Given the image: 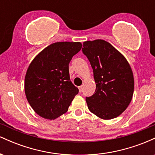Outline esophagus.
<instances>
[{
    "instance_id": "1",
    "label": "esophagus",
    "mask_w": 155,
    "mask_h": 155,
    "mask_svg": "<svg viewBox=\"0 0 155 155\" xmlns=\"http://www.w3.org/2000/svg\"><path fill=\"white\" fill-rule=\"evenodd\" d=\"M79 92H81V91H82V86L79 87Z\"/></svg>"
}]
</instances>
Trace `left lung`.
<instances>
[{
  "instance_id": "left-lung-1",
  "label": "left lung",
  "mask_w": 155,
  "mask_h": 155,
  "mask_svg": "<svg viewBox=\"0 0 155 155\" xmlns=\"http://www.w3.org/2000/svg\"><path fill=\"white\" fill-rule=\"evenodd\" d=\"M83 53L93 69L95 93L86 97L88 108L102 120L120 116L132 100L134 78L126 58L101 39L83 43Z\"/></svg>"
}]
</instances>
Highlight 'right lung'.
<instances>
[{
    "label": "right lung",
    "mask_w": 155,
    "mask_h": 155,
    "mask_svg": "<svg viewBox=\"0 0 155 155\" xmlns=\"http://www.w3.org/2000/svg\"><path fill=\"white\" fill-rule=\"evenodd\" d=\"M80 42L51 44L32 60L25 78V92L39 116L54 120L68 110L79 92L69 75V63L81 50Z\"/></svg>",
    "instance_id": "1"
}]
</instances>
